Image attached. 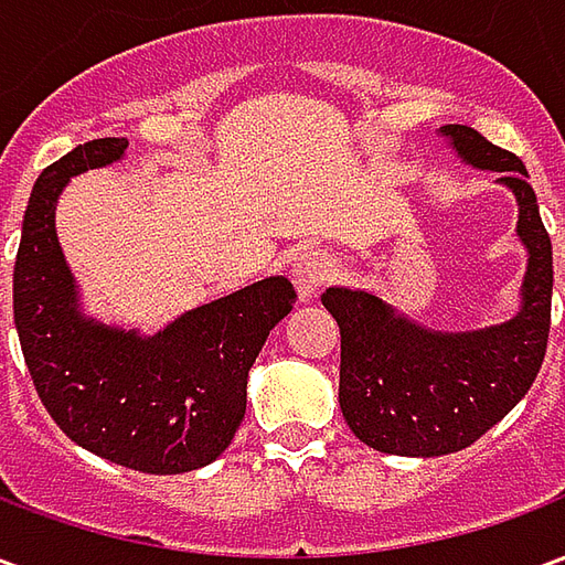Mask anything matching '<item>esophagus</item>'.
Returning a JSON list of instances; mask_svg holds the SVG:
<instances>
[{
	"mask_svg": "<svg viewBox=\"0 0 565 565\" xmlns=\"http://www.w3.org/2000/svg\"><path fill=\"white\" fill-rule=\"evenodd\" d=\"M290 275H294V287L299 302H311L320 294V287L330 281L332 266L330 259L318 254V250H302L290 263Z\"/></svg>",
	"mask_w": 565,
	"mask_h": 565,
	"instance_id": "esophagus-1",
	"label": "esophagus"
}]
</instances>
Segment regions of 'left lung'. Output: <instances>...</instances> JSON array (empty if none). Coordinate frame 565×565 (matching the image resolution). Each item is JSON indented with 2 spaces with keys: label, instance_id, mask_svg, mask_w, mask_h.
<instances>
[{
  "label": "left lung",
  "instance_id": "1",
  "mask_svg": "<svg viewBox=\"0 0 565 565\" xmlns=\"http://www.w3.org/2000/svg\"><path fill=\"white\" fill-rule=\"evenodd\" d=\"M462 162L499 172L518 199L526 247L521 311L469 332L426 330L366 290L330 287L320 296L342 332L339 405L360 441L396 457H441L469 448L533 387L551 330L554 257L523 166L478 129H438Z\"/></svg>",
  "mask_w": 565,
  "mask_h": 565
}]
</instances>
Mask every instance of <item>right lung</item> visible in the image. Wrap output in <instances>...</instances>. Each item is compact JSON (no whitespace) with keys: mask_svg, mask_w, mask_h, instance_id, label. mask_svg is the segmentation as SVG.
<instances>
[{"mask_svg":"<svg viewBox=\"0 0 565 565\" xmlns=\"http://www.w3.org/2000/svg\"><path fill=\"white\" fill-rule=\"evenodd\" d=\"M127 148V139H93L39 174L14 263V327L39 399L75 445L136 472H193L230 448L247 372L296 290L271 275L153 335L81 315L56 238V199L68 178L111 166Z\"/></svg>","mask_w":565,"mask_h":565,"instance_id":"add662e5","label":"right lung"}]
</instances>
